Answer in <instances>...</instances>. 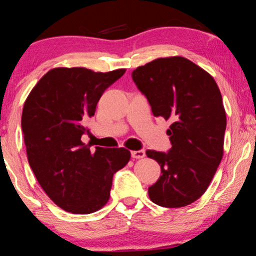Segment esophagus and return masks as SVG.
I'll use <instances>...</instances> for the list:
<instances>
[{
    "label": "esophagus",
    "mask_w": 256,
    "mask_h": 256,
    "mask_svg": "<svg viewBox=\"0 0 256 256\" xmlns=\"http://www.w3.org/2000/svg\"><path fill=\"white\" fill-rule=\"evenodd\" d=\"M146 156V152L144 150H134V152H132V158H143V157Z\"/></svg>",
    "instance_id": "obj_1"
}]
</instances>
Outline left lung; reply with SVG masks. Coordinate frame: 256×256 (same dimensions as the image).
Segmentation results:
<instances>
[{
  "instance_id": "obj_1",
  "label": "left lung",
  "mask_w": 256,
  "mask_h": 256,
  "mask_svg": "<svg viewBox=\"0 0 256 256\" xmlns=\"http://www.w3.org/2000/svg\"><path fill=\"white\" fill-rule=\"evenodd\" d=\"M132 78L148 99L154 116L172 124L168 152L146 150L160 166V177L148 188L163 208H183L208 190L224 154L226 113L216 80L183 57L158 58L140 66Z\"/></svg>"
}]
</instances>
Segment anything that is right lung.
<instances>
[{
  "instance_id": "obj_1",
  "label": "right lung",
  "mask_w": 256,
  "mask_h": 256,
  "mask_svg": "<svg viewBox=\"0 0 256 256\" xmlns=\"http://www.w3.org/2000/svg\"><path fill=\"white\" fill-rule=\"evenodd\" d=\"M124 72L52 68L24 102L28 160L45 194L65 211L88 214L106 205L114 174L130 160L126 148L96 146L92 152L82 141L88 132L85 122L96 113L98 101Z\"/></svg>"
}]
</instances>
